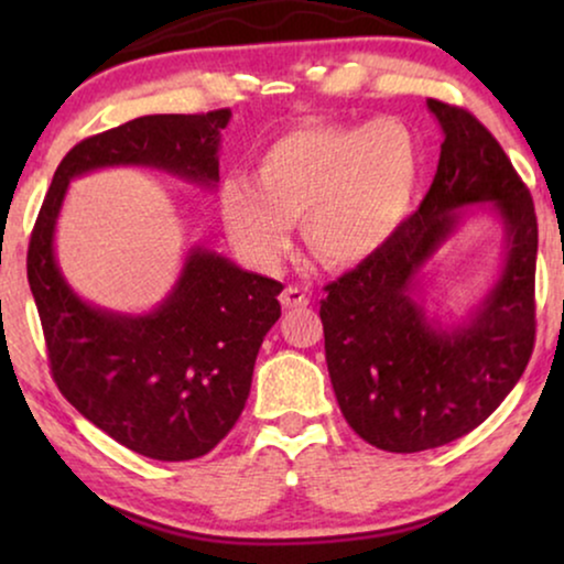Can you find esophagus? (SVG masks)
<instances>
[{
    "label": "esophagus",
    "instance_id": "obj_1",
    "mask_svg": "<svg viewBox=\"0 0 564 564\" xmlns=\"http://www.w3.org/2000/svg\"><path fill=\"white\" fill-rule=\"evenodd\" d=\"M280 303L284 307H305L307 303H311V295H307L303 288H297V284H288V288L282 290Z\"/></svg>",
    "mask_w": 564,
    "mask_h": 564
}]
</instances>
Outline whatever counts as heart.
<instances>
[{
  "label": "heart",
  "mask_w": 564,
  "mask_h": 564,
  "mask_svg": "<svg viewBox=\"0 0 564 564\" xmlns=\"http://www.w3.org/2000/svg\"><path fill=\"white\" fill-rule=\"evenodd\" d=\"M421 176L419 141L403 122H307L259 153L253 180L220 184V218L236 251L261 272L288 253L297 218L326 264H357L398 234Z\"/></svg>",
  "instance_id": "obj_1"
}]
</instances>
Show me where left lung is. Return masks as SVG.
Returning <instances> with one entry per match:
<instances>
[{
    "instance_id": "obj_1",
    "label": "left lung",
    "mask_w": 564,
    "mask_h": 564,
    "mask_svg": "<svg viewBox=\"0 0 564 564\" xmlns=\"http://www.w3.org/2000/svg\"><path fill=\"white\" fill-rule=\"evenodd\" d=\"M426 105L444 130L426 197L321 300L338 408L367 444L398 454L434 449L480 426L521 380L536 336L534 199L473 112L438 99ZM482 202L505 220V274L459 327L438 329L414 303V280L460 207Z\"/></svg>"
}]
</instances>
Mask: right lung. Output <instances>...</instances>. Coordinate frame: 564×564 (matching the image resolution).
<instances>
[{"mask_svg": "<svg viewBox=\"0 0 564 564\" xmlns=\"http://www.w3.org/2000/svg\"><path fill=\"white\" fill-rule=\"evenodd\" d=\"M230 110L145 115L84 138L61 161L28 246V282L61 395L115 442L159 462L197 459L241 415L282 284L192 249L172 295L153 313L102 311L68 288L53 234L74 176L153 166L215 187Z\"/></svg>", "mask_w": 564, "mask_h": 564, "instance_id": "obj_1", "label": "right lung"}]
</instances>
